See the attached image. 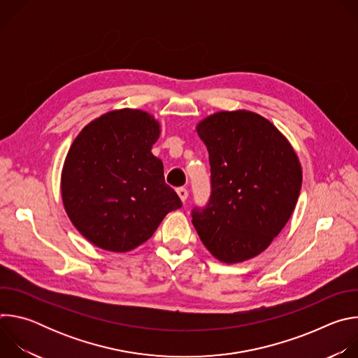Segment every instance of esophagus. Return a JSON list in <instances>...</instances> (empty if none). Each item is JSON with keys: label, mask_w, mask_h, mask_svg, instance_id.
<instances>
[{"label": "esophagus", "mask_w": 358, "mask_h": 358, "mask_svg": "<svg viewBox=\"0 0 358 358\" xmlns=\"http://www.w3.org/2000/svg\"><path fill=\"white\" fill-rule=\"evenodd\" d=\"M177 194H178V196L181 198L182 202H185V199L188 198V189L184 188V187H180V188L177 189Z\"/></svg>", "instance_id": "esophagus-1"}]
</instances>
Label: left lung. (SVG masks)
Listing matches in <instances>:
<instances>
[{
	"label": "left lung",
	"mask_w": 358,
	"mask_h": 358,
	"mask_svg": "<svg viewBox=\"0 0 358 358\" xmlns=\"http://www.w3.org/2000/svg\"><path fill=\"white\" fill-rule=\"evenodd\" d=\"M211 166V196L192 210L199 239L224 264L262 253L294 211L301 167L287 138L265 117L218 112L196 124Z\"/></svg>",
	"instance_id": "obj_1"
}]
</instances>
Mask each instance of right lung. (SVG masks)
I'll return each mask as SVG.
<instances>
[{"label":"right lung","instance_id":"right-lung-1","mask_svg":"<svg viewBox=\"0 0 358 358\" xmlns=\"http://www.w3.org/2000/svg\"><path fill=\"white\" fill-rule=\"evenodd\" d=\"M160 124L150 113L122 109L82 129L65 159L61 191L75 228L94 246L127 252L181 208L151 147Z\"/></svg>","mask_w":358,"mask_h":358}]
</instances>
